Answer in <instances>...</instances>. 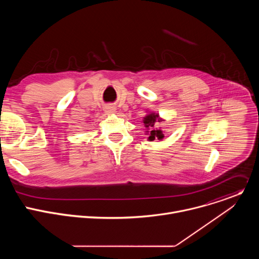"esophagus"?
Masks as SVG:
<instances>
[{
	"mask_svg": "<svg viewBox=\"0 0 259 259\" xmlns=\"http://www.w3.org/2000/svg\"><path fill=\"white\" fill-rule=\"evenodd\" d=\"M104 112H105L107 115L114 114V113H116V107H115V106H113V105L108 104V105H106V106L104 107Z\"/></svg>",
	"mask_w": 259,
	"mask_h": 259,
	"instance_id": "esophagus-1",
	"label": "esophagus"
}]
</instances>
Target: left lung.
I'll use <instances>...</instances> for the list:
<instances>
[{"label":"left lung","mask_w":259,"mask_h":259,"mask_svg":"<svg viewBox=\"0 0 259 259\" xmlns=\"http://www.w3.org/2000/svg\"><path fill=\"white\" fill-rule=\"evenodd\" d=\"M162 120L160 119L159 115L158 114H149L147 116H145L143 118V123H144V126L146 128H149L151 131L149 132L150 133V136H149V140H155L156 138L158 139H162L164 137V134H163V131L162 130H159L157 128H155V125L156 123L158 122H161Z\"/></svg>","instance_id":"obj_1"}]
</instances>
